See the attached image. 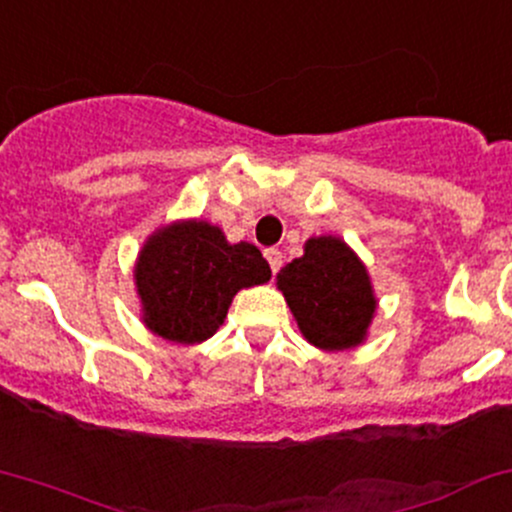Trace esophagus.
I'll return each mask as SVG.
<instances>
[{
  "label": "esophagus",
  "mask_w": 512,
  "mask_h": 512,
  "mask_svg": "<svg viewBox=\"0 0 512 512\" xmlns=\"http://www.w3.org/2000/svg\"><path fill=\"white\" fill-rule=\"evenodd\" d=\"M265 257H267L269 267H272V272L277 274V272H279V267H282V252H279L277 247H267V250H265Z\"/></svg>",
  "instance_id": "esophagus-1"
}]
</instances>
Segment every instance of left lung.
Segmentation results:
<instances>
[{
	"instance_id": "obj_1",
	"label": "left lung",
	"mask_w": 512,
	"mask_h": 512,
	"mask_svg": "<svg viewBox=\"0 0 512 512\" xmlns=\"http://www.w3.org/2000/svg\"><path fill=\"white\" fill-rule=\"evenodd\" d=\"M299 330L320 350H350L367 338L376 299L367 267L335 235L308 238L303 255L277 274Z\"/></svg>"
}]
</instances>
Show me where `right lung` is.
<instances>
[{
  "label": "right lung",
  "mask_w": 512,
  "mask_h": 512,
  "mask_svg": "<svg viewBox=\"0 0 512 512\" xmlns=\"http://www.w3.org/2000/svg\"><path fill=\"white\" fill-rule=\"evenodd\" d=\"M133 277L148 330L194 345L221 328L240 289L269 282L272 269L252 243L230 245L221 228L194 218L155 230Z\"/></svg>",
  "instance_id": "1"
}]
</instances>
